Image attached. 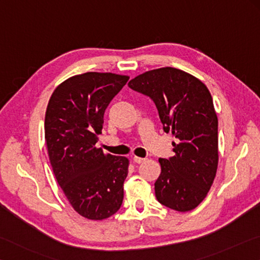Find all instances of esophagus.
Masks as SVG:
<instances>
[{
	"label": "esophagus",
	"instance_id": "obj_1",
	"mask_svg": "<svg viewBox=\"0 0 260 260\" xmlns=\"http://www.w3.org/2000/svg\"><path fill=\"white\" fill-rule=\"evenodd\" d=\"M145 161H146V158H144V157H139V156H135L134 157V162L138 163V165H140V163H143Z\"/></svg>",
	"mask_w": 260,
	"mask_h": 260
}]
</instances>
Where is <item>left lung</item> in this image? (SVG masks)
Returning a JSON list of instances; mask_svg holds the SVG:
<instances>
[{"mask_svg":"<svg viewBox=\"0 0 260 260\" xmlns=\"http://www.w3.org/2000/svg\"><path fill=\"white\" fill-rule=\"evenodd\" d=\"M127 85L153 99L163 130L176 137L175 155L158 158L157 201L178 212L193 210L206 199L219 158L218 117L210 91L198 77L174 67L145 72Z\"/></svg>","mask_w":260,"mask_h":260,"instance_id":"8db88e82","label":"left lung"}]
</instances>
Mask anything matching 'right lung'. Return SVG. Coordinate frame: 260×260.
Instances as JSON below:
<instances>
[{"instance_id":"add662e5","label":"right lung","mask_w":260,"mask_h":260,"mask_svg":"<svg viewBox=\"0 0 260 260\" xmlns=\"http://www.w3.org/2000/svg\"><path fill=\"white\" fill-rule=\"evenodd\" d=\"M129 76L88 72L59 84L49 99L44 131L54 177L73 209L90 220L113 216L123 201L129 158L95 147L108 104Z\"/></svg>"}]
</instances>
